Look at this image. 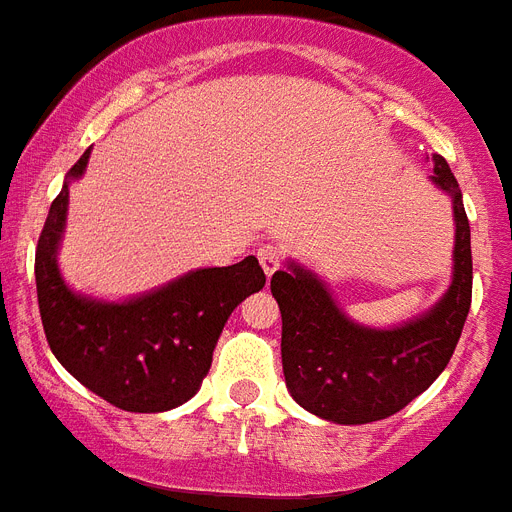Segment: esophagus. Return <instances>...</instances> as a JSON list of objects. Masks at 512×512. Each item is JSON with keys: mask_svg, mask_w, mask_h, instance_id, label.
I'll use <instances>...</instances> for the list:
<instances>
[{"mask_svg": "<svg viewBox=\"0 0 512 512\" xmlns=\"http://www.w3.org/2000/svg\"><path fill=\"white\" fill-rule=\"evenodd\" d=\"M256 256H259V264L261 269H264L266 277H272V274L280 269L282 259H285V251H282V246H277V243H261V246L256 248Z\"/></svg>", "mask_w": 512, "mask_h": 512, "instance_id": "34e87169", "label": "esophagus"}]
</instances>
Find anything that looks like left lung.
<instances>
[{
  "label": "left lung",
  "instance_id": "obj_1",
  "mask_svg": "<svg viewBox=\"0 0 512 512\" xmlns=\"http://www.w3.org/2000/svg\"><path fill=\"white\" fill-rule=\"evenodd\" d=\"M434 159L432 180L453 196L455 272L445 298L398 329L353 324L314 274L290 264L272 274L282 311V371L306 411L337 424H369L405 405L445 371L471 308L474 261L463 193L447 162Z\"/></svg>",
  "mask_w": 512,
  "mask_h": 512
}]
</instances>
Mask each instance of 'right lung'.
Listing matches in <instances>:
<instances>
[{
    "label": "right lung",
    "mask_w": 512,
    "mask_h": 512,
    "mask_svg": "<svg viewBox=\"0 0 512 512\" xmlns=\"http://www.w3.org/2000/svg\"><path fill=\"white\" fill-rule=\"evenodd\" d=\"M88 154L67 172L83 175ZM67 183L52 201L36 248V293L46 342L80 384L130 413H162L193 398L209 374L211 353L240 301L266 277L256 256L232 266L196 269L128 303L75 295L57 269L65 230Z\"/></svg>",
    "instance_id": "right-lung-1"
}]
</instances>
